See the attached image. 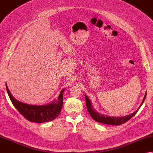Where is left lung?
Segmentation results:
<instances>
[{"label":"left lung","mask_w":153,"mask_h":153,"mask_svg":"<svg viewBox=\"0 0 153 153\" xmlns=\"http://www.w3.org/2000/svg\"><path fill=\"white\" fill-rule=\"evenodd\" d=\"M146 96V92L145 93V95L144 96V98L143 100V102L140 105V106L139 107V108L137 109V110H136L134 113L127 115L126 116H123V117H110V116H107L105 115L104 114H99L98 111H96V110H94L93 108L91 102L89 100V98L87 97V96L85 95V98H86V105L87 109H88V111L89 112V114L91 117L94 119L95 121H98V122L100 123H102L104 124H108V125H116V126H120V125L123 124L124 123H126V121H128L129 120H130L131 118L132 117H133L135 115L137 114V112L138 111V110H139L140 107L141 106L142 104L144 102L145 98Z\"/></svg>","instance_id":"obj_1"}]
</instances>
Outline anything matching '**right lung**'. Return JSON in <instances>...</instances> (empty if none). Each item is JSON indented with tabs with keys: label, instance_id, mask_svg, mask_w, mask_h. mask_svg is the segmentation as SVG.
I'll return each mask as SVG.
<instances>
[{
	"label": "right lung",
	"instance_id": "obj_1",
	"mask_svg": "<svg viewBox=\"0 0 153 153\" xmlns=\"http://www.w3.org/2000/svg\"><path fill=\"white\" fill-rule=\"evenodd\" d=\"M6 88L10 100L16 110L30 121L36 123H44L55 120L60 114L63 105V93L65 89L61 91L57 101L54 100L51 104L43 105H35L24 104L16 100L8 90Z\"/></svg>",
	"mask_w": 153,
	"mask_h": 153
}]
</instances>
